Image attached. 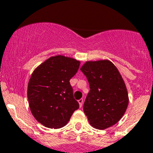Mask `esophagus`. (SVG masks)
<instances>
[{
  "mask_svg": "<svg viewBox=\"0 0 153 153\" xmlns=\"http://www.w3.org/2000/svg\"><path fill=\"white\" fill-rule=\"evenodd\" d=\"M78 103H79L80 107L82 106V105H83V103H84V100L83 99H80L79 100H78Z\"/></svg>",
  "mask_w": 153,
  "mask_h": 153,
  "instance_id": "esophagus-1",
  "label": "esophagus"
}]
</instances>
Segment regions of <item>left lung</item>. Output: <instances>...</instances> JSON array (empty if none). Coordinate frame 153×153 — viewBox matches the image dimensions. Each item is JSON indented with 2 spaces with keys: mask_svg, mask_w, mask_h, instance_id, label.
<instances>
[{
  "mask_svg": "<svg viewBox=\"0 0 153 153\" xmlns=\"http://www.w3.org/2000/svg\"><path fill=\"white\" fill-rule=\"evenodd\" d=\"M90 85L83 110L91 125L103 130L115 125L128 105L125 81L111 61H88L81 68Z\"/></svg>",
  "mask_w": 153,
  "mask_h": 153,
  "instance_id": "8db88e82",
  "label": "left lung"
}]
</instances>
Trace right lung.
I'll use <instances>...</instances> for the list:
<instances>
[{
	"label": "right lung",
	"instance_id": "add662e5",
	"mask_svg": "<svg viewBox=\"0 0 153 153\" xmlns=\"http://www.w3.org/2000/svg\"><path fill=\"white\" fill-rule=\"evenodd\" d=\"M79 65L80 61L58 55L50 57L31 74L27 91L30 110L44 126L62 128L79 108L69 82Z\"/></svg>",
	"mask_w": 153,
	"mask_h": 153
}]
</instances>
